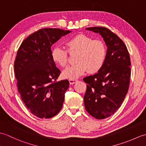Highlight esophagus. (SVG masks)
<instances>
[{
  "instance_id": "34e87169",
  "label": "esophagus",
  "mask_w": 146,
  "mask_h": 146,
  "mask_svg": "<svg viewBox=\"0 0 146 146\" xmlns=\"http://www.w3.org/2000/svg\"><path fill=\"white\" fill-rule=\"evenodd\" d=\"M78 80H76V79H70L69 80V82H70V85H73L74 83H75L76 82H77Z\"/></svg>"
}]
</instances>
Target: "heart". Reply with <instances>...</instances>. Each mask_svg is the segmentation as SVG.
I'll use <instances>...</instances> for the list:
<instances>
[{
  "label": "heart",
  "mask_w": 146,
  "mask_h": 146,
  "mask_svg": "<svg viewBox=\"0 0 146 146\" xmlns=\"http://www.w3.org/2000/svg\"><path fill=\"white\" fill-rule=\"evenodd\" d=\"M68 51L70 53L78 52L76 63L64 70L62 75L65 78L76 79L88 71L98 72L103 66L107 54L105 43L99 39L92 38L83 34L76 35L66 42ZM51 58L56 63L65 66L68 63V51L61 47H54L51 50Z\"/></svg>",
  "instance_id": "b5f03b06"
}]
</instances>
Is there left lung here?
Returning a JSON list of instances; mask_svg holds the SVG:
<instances>
[{
  "label": "left lung",
  "mask_w": 146,
  "mask_h": 146,
  "mask_svg": "<svg viewBox=\"0 0 146 146\" xmlns=\"http://www.w3.org/2000/svg\"><path fill=\"white\" fill-rule=\"evenodd\" d=\"M104 38L107 54L104 64L97 73L86 76L84 95L86 110L97 119L111 116L120 108L127 94L131 78V60L123 42L104 27H87Z\"/></svg>",
  "instance_id": "left-lung-1"
}]
</instances>
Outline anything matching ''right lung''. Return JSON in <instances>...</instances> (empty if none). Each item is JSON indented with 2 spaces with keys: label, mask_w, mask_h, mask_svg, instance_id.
I'll return each instance as SVG.
<instances>
[{
  "label": "right lung",
  "mask_w": 146,
  "mask_h": 146,
  "mask_svg": "<svg viewBox=\"0 0 146 146\" xmlns=\"http://www.w3.org/2000/svg\"><path fill=\"white\" fill-rule=\"evenodd\" d=\"M70 31L44 28L22 42L14 61L15 76L22 100L31 112L49 119L63 107L70 83L56 82L61 73L51 58V46Z\"/></svg>",
  "instance_id": "add662e5"
}]
</instances>
